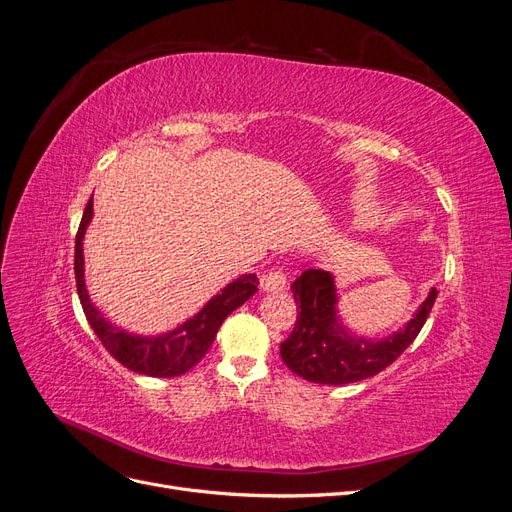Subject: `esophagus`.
<instances>
[{"instance_id":"esophagus-1","label":"esophagus","mask_w":512,"mask_h":512,"mask_svg":"<svg viewBox=\"0 0 512 512\" xmlns=\"http://www.w3.org/2000/svg\"><path fill=\"white\" fill-rule=\"evenodd\" d=\"M260 288L273 292V290H284L286 288V273L282 269H271L260 277Z\"/></svg>"}]
</instances>
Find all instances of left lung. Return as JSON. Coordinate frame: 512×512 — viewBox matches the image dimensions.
<instances>
[{
    "label": "left lung",
    "instance_id": "1",
    "mask_svg": "<svg viewBox=\"0 0 512 512\" xmlns=\"http://www.w3.org/2000/svg\"><path fill=\"white\" fill-rule=\"evenodd\" d=\"M297 322L280 346L282 361L294 374L316 384H350L380 374L399 359L425 320L438 292L431 288L429 297L418 307L404 329L380 342L348 333L337 320V292L333 275L322 269H307L292 282Z\"/></svg>",
    "mask_w": 512,
    "mask_h": 512
}]
</instances>
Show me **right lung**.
Wrapping results in <instances>:
<instances>
[{
	"instance_id": "obj_1",
	"label": "right lung",
	"mask_w": 512,
	"mask_h": 512,
	"mask_svg": "<svg viewBox=\"0 0 512 512\" xmlns=\"http://www.w3.org/2000/svg\"><path fill=\"white\" fill-rule=\"evenodd\" d=\"M91 215H94V200L89 198L74 241V275L76 290H79V299L91 329L96 331L108 354L117 359L123 367L136 371V374L153 378H175L185 374V371H190L211 348L213 339L218 335V329L222 327L226 316L230 312H235L239 305H243L258 290L256 275H241L239 280L230 282L220 294H215L194 318L183 322L175 331L158 337L132 335L104 320V316L94 307V303L89 301L83 280V237L87 224L91 222Z\"/></svg>"
}]
</instances>
